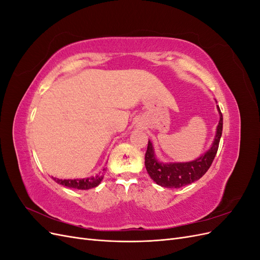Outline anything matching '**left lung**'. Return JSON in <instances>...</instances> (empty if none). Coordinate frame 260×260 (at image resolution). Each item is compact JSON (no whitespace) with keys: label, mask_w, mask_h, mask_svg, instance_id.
<instances>
[{"label":"left lung","mask_w":260,"mask_h":260,"mask_svg":"<svg viewBox=\"0 0 260 260\" xmlns=\"http://www.w3.org/2000/svg\"><path fill=\"white\" fill-rule=\"evenodd\" d=\"M217 108L220 115V120L217 127L214 143H212L208 151L199 157L198 159L188 162L162 164L156 159L152 142L148 140L147 149L145 153V167L149 177L157 184L164 187L179 188L195 182V181H198L206 174L215 159L219 147L220 138H221L222 135V114L220 112L219 106Z\"/></svg>","instance_id":"left-lung-1"}]
</instances>
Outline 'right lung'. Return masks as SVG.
<instances>
[{
  "label": "right lung",
  "mask_w": 260,
  "mask_h": 260,
  "mask_svg": "<svg viewBox=\"0 0 260 260\" xmlns=\"http://www.w3.org/2000/svg\"><path fill=\"white\" fill-rule=\"evenodd\" d=\"M105 169H103L104 171ZM57 183L72 187V188H78V190H89V188L98 186L101 181L103 180V176H96V177H90L86 179H74V180H59L56 178H53Z\"/></svg>",
  "instance_id": "obj_1"
}]
</instances>
